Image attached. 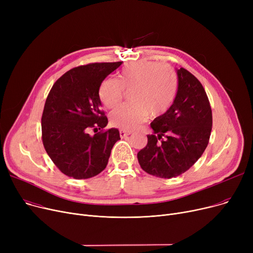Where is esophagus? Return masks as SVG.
Returning a JSON list of instances; mask_svg holds the SVG:
<instances>
[{"label": "esophagus", "instance_id": "34e87169", "mask_svg": "<svg viewBox=\"0 0 253 253\" xmlns=\"http://www.w3.org/2000/svg\"><path fill=\"white\" fill-rule=\"evenodd\" d=\"M130 134H131V131H127V130H124V129L120 130V136H121V137H126Z\"/></svg>", "mask_w": 253, "mask_h": 253}]
</instances>
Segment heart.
Returning <instances> with one entry per match:
<instances>
[{"label": "heart", "instance_id": "obj_1", "mask_svg": "<svg viewBox=\"0 0 253 253\" xmlns=\"http://www.w3.org/2000/svg\"><path fill=\"white\" fill-rule=\"evenodd\" d=\"M131 92L132 103L124 104L111 114V122L121 129L132 130L151 117L165 114L173 103L177 92V76L165 63L138 61L126 66L119 80H104L99 89L103 104L114 109L123 99L124 89Z\"/></svg>", "mask_w": 253, "mask_h": 253}]
</instances>
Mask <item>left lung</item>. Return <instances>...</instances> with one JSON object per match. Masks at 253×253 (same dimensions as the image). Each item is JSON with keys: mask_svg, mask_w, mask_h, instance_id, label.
Segmentation results:
<instances>
[{"mask_svg": "<svg viewBox=\"0 0 253 253\" xmlns=\"http://www.w3.org/2000/svg\"><path fill=\"white\" fill-rule=\"evenodd\" d=\"M173 103L151 123L153 134L137 154L147 173L172 178L189 170L204 153L211 133L212 112L199 80L180 68Z\"/></svg>", "mask_w": 253, "mask_h": 253, "instance_id": "1", "label": "left lung"}]
</instances>
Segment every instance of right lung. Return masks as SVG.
I'll list each match as a JSON object with an SVG mask.
<instances>
[{
    "mask_svg": "<svg viewBox=\"0 0 253 253\" xmlns=\"http://www.w3.org/2000/svg\"><path fill=\"white\" fill-rule=\"evenodd\" d=\"M122 61L90 63L72 69L52 86L42 116V138L51 160L63 174L86 179L106 167L120 133L108 125L101 110L99 88L103 80Z\"/></svg>",
    "mask_w": 253,
    "mask_h": 253,
    "instance_id": "right-lung-1",
    "label": "right lung"
}]
</instances>
